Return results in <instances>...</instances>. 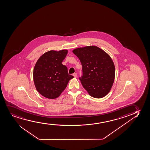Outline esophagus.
Wrapping results in <instances>:
<instances>
[{"label": "esophagus", "mask_w": 150, "mask_h": 150, "mask_svg": "<svg viewBox=\"0 0 150 150\" xmlns=\"http://www.w3.org/2000/svg\"><path fill=\"white\" fill-rule=\"evenodd\" d=\"M73 76H74V78H76V77H77V74H76V73H74V74H73Z\"/></svg>", "instance_id": "1"}]
</instances>
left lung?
I'll list each match as a JSON object with an SVG mask.
<instances>
[{
	"label": "left lung",
	"mask_w": 150,
	"mask_h": 150,
	"mask_svg": "<svg viewBox=\"0 0 150 150\" xmlns=\"http://www.w3.org/2000/svg\"><path fill=\"white\" fill-rule=\"evenodd\" d=\"M82 65L83 76L79 78L91 96L101 98L110 91L115 77V67L112 58L96 46L74 50Z\"/></svg>",
	"instance_id": "left-lung-1"
}]
</instances>
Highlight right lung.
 Segmentation results:
<instances>
[{
  "label": "right lung",
  "mask_w": 150,
  "mask_h": 150,
  "mask_svg": "<svg viewBox=\"0 0 150 150\" xmlns=\"http://www.w3.org/2000/svg\"><path fill=\"white\" fill-rule=\"evenodd\" d=\"M68 51L47 52L37 61L33 70V81L37 91L43 96L55 99L64 90L74 76L62 64Z\"/></svg>",
  "instance_id": "right-lung-1"
}]
</instances>
